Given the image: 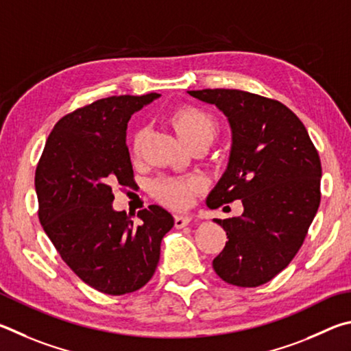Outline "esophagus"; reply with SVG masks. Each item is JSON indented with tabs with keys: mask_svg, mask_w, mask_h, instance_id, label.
Segmentation results:
<instances>
[{
	"mask_svg": "<svg viewBox=\"0 0 351 351\" xmlns=\"http://www.w3.org/2000/svg\"><path fill=\"white\" fill-rule=\"evenodd\" d=\"M191 220H193V217L188 216V214H176L174 225H176V228H183V226L191 223Z\"/></svg>",
	"mask_w": 351,
	"mask_h": 351,
	"instance_id": "esophagus-1",
	"label": "esophagus"
}]
</instances>
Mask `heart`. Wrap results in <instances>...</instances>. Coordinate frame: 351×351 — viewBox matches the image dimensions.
I'll list each match as a JSON object with an SVG mask.
<instances>
[{
  "mask_svg": "<svg viewBox=\"0 0 351 351\" xmlns=\"http://www.w3.org/2000/svg\"><path fill=\"white\" fill-rule=\"evenodd\" d=\"M171 123L188 145L204 138L213 141L217 132V125L213 115L193 104L177 108L171 114ZM141 140H143V129L138 128L131 135V151L134 154L140 149ZM200 188L202 182L197 179H160L154 185V191L163 204L172 208H185L191 204Z\"/></svg>",
  "mask_w": 351,
  "mask_h": 351,
  "instance_id": "heart-1",
  "label": "heart"
}]
</instances>
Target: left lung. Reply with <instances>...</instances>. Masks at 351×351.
<instances>
[{
  "mask_svg": "<svg viewBox=\"0 0 351 351\" xmlns=\"http://www.w3.org/2000/svg\"><path fill=\"white\" fill-rule=\"evenodd\" d=\"M228 119V166L206 199L210 208L242 200L241 217L214 219L226 231L213 268L236 287H259L302 247L321 202L322 168L304 123L280 101L239 89L188 90Z\"/></svg>",
  "mask_w": 351,
  "mask_h": 351,
  "instance_id": "8db88e82",
  "label": "left lung"
}]
</instances>
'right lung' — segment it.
<instances>
[{
	"instance_id": "right-lung-1",
	"label": "right lung",
	"mask_w": 351,
	"mask_h": 351,
	"mask_svg": "<svg viewBox=\"0 0 351 351\" xmlns=\"http://www.w3.org/2000/svg\"><path fill=\"white\" fill-rule=\"evenodd\" d=\"M108 97L64 115L49 134L35 171L38 217L69 268L104 294L132 293L156 273L160 243L174 226L158 205L137 223L112 208V185H132L128 121L158 98Z\"/></svg>"
}]
</instances>
